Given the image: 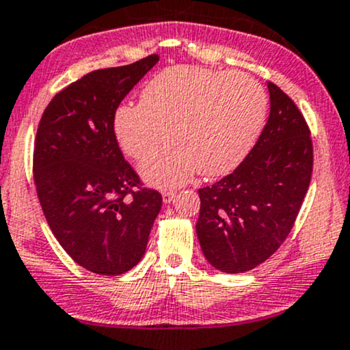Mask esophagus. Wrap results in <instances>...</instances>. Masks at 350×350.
<instances>
[{
    "label": "esophagus",
    "instance_id": "esophagus-1",
    "mask_svg": "<svg viewBox=\"0 0 350 350\" xmlns=\"http://www.w3.org/2000/svg\"><path fill=\"white\" fill-rule=\"evenodd\" d=\"M175 195H176L175 191H163L162 193V200H163V202H165V204H170V202L174 201Z\"/></svg>",
    "mask_w": 350,
    "mask_h": 350
}]
</instances>
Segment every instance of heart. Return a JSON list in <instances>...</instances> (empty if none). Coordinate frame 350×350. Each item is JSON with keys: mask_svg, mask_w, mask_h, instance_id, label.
I'll list each match as a JSON object with an SVG mask.
<instances>
[{"mask_svg": "<svg viewBox=\"0 0 350 350\" xmlns=\"http://www.w3.org/2000/svg\"><path fill=\"white\" fill-rule=\"evenodd\" d=\"M262 85L247 72L174 66L157 72L141 90V103L118 107L113 131L136 161L154 152L141 175L159 188H174L200 170L228 174L247 157L266 118ZM167 129L165 130V128Z\"/></svg>", "mask_w": 350, "mask_h": 350, "instance_id": "1", "label": "heart"}]
</instances>
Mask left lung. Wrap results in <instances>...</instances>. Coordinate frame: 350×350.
Returning a JSON list of instances; mask_svg holds the SVG:
<instances>
[{
    "mask_svg": "<svg viewBox=\"0 0 350 350\" xmlns=\"http://www.w3.org/2000/svg\"><path fill=\"white\" fill-rule=\"evenodd\" d=\"M267 89L271 111L256 144L232 174L198 191V239L222 273H245L278 252L312 180L308 124L286 92L273 83Z\"/></svg>",
    "mask_w": 350,
    "mask_h": 350,
    "instance_id": "obj_1",
    "label": "left lung"
}]
</instances>
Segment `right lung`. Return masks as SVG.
I'll list each match as a JSON object with an SVG mask.
<instances>
[{
  "instance_id": "1",
  "label": "right lung",
  "mask_w": 350,
  "mask_h": 350,
  "mask_svg": "<svg viewBox=\"0 0 350 350\" xmlns=\"http://www.w3.org/2000/svg\"><path fill=\"white\" fill-rule=\"evenodd\" d=\"M159 55L103 68L51 98L33 142V182L64 252L90 273L118 275L144 256L162 195L124 161L115 111Z\"/></svg>"
}]
</instances>
